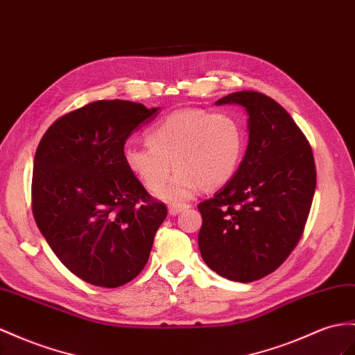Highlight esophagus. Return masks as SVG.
I'll return each mask as SVG.
<instances>
[{
  "label": "esophagus",
  "instance_id": "obj_1",
  "mask_svg": "<svg viewBox=\"0 0 355 355\" xmlns=\"http://www.w3.org/2000/svg\"><path fill=\"white\" fill-rule=\"evenodd\" d=\"M189 204H171L169 207H168V210H169V214L171 216H177V214H180V213H183V211H186V210H189Z\"/></svg>",
  "mask_w": 355,
  "mask_h": 355
}]
</instances>
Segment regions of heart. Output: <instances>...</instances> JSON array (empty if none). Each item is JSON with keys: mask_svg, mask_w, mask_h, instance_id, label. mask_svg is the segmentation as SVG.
<instances>
[{"mask_svg": "<svg viewBox=\"0 0 355 355\" xmlns=\"http://www.w3.org/2000/svg\"><path fill=\"white\" fill-rule=\"evenodd\" d=\"M145 139L148 147L127 145L123 150L125 166L150 192L163 187L174 166L175 175L159 193L171 202L189 199L199 187L214 190L228 183L244 151L240 123L204 109L172 112L151 127Z\"/></svg>", "mask_w": 355, "mask_h": 355, "instance_id": "heart-1", "label": "heart"}]
</instances>
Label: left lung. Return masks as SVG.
I'll return each instance as SVG.
<instances>
[{
	"label": "left lung",
	"mask_w": 355,
	"mask_h": 355,
	"mask_svg": "<svg viewBox=\"0 0 355 355\" xmlns=\"http://www.w3.org/2000/svg\"><path fill=\"white\" fill-rule=\"evenodd\" d=\"M216 103L246 107L249 144L232 180L198 205V244L217 275L249 284L279 268L302 239L316 187L313 153L271 97L237 91Z\"/></svg>",
	"instance_id": "1"
}]
</instances>
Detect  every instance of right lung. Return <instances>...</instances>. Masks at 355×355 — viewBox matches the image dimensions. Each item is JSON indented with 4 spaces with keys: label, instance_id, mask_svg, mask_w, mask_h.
Instances as JSON below:
<instances>
[{
    "label": "right lung",
    "instance_id": "obj_1",
    "mask_svg": "<svg viewBox=\"0 0 355 355\" xmlns=\"http://www.w3.org/2000/svg\"><path fill=\"white\" fill-rule=\"evenodd\" d=\"M156 116L157 107L97 100L52 123L35 151L34 220L57 258L87 284L133 280L168 214L123 159L129 135Z\"/></svg>",
    "mask_w": 355,
    "mask_h": 355
}]
</instances>
